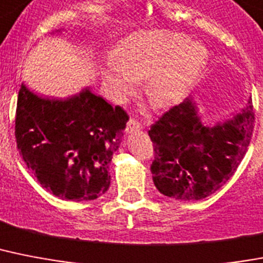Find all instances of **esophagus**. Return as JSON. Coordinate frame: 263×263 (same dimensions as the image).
<instances>
[{
    "mask_svg": "<svg viewBox=\"0 0 263 263\" xmlns=\"http://www.w3.org/2000/svg\"><path fill=\"white\" fill-rule=\"evenodd\" d=\"M139 129H142L140 123H138L136 120H129L125 127V134H132L134 131H139Z\"/></svg>",
    "mask_w": 263,
    "mask_h": 263,
    "instance_id": "esophagus-1",
    "label": "esophagus"
}]
</instances>
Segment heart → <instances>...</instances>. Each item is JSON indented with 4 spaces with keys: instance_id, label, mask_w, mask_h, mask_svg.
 Wrapping results in <instances>:
<instances>
[{
    "instance_id": "heart-1",
    "label": "heart",
    "mask_w": 263,
    "mask_h": 263,
    "mask_svg": "<svg viewBox=\"0 0 263 263\" xmlns=\"http://www.w3.org/2000/svg\"><path fill=\"white\" fill-rule=\"evenodd\" d=\"M208 62L200 43L170 31L136 33L123 43L119 58L106 59L102 83L116 102L135 95L139 81L146 80V93L157 105L176 104L186 95Z\"/></svg>"
}]
</instances>
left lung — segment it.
<instances>
[{"label":"left lung","mask_w":263,"mask_h":263,"mask_svg":"<svg viewBox=\"0 0 263 263\" xmlns=\"http://www.w3.org/2000/svg\"><path fill=\"white\" fill-rule=\"evenodd\" d=\"M254 128L251 98L238 112L208 124L197 102L187 97L148 131L154 143V185L181 201L202 200L219 191L240 165Z\"/></svg>","instance_id":"left-lung-1"}]
</instances>
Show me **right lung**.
Segmentation results:
<instances>
[{"label": "right lung", "mask_w": 263, "mask_h": 263, "mask_svg": "<svg viewBox=\"0 0 263 263\" xmlns=\"http://www.w3.org/2000/svg\"><path fill=\"white\" fill-rule=\"evenodd\" d=\"M127 121L120 106L113 108L89 86L70 97L52 98L23 83L17 98V148L47 192L71 201L96 200L109 187V162Z\"/></svg>", "instance_id": "add662e5"}]
</instances>
